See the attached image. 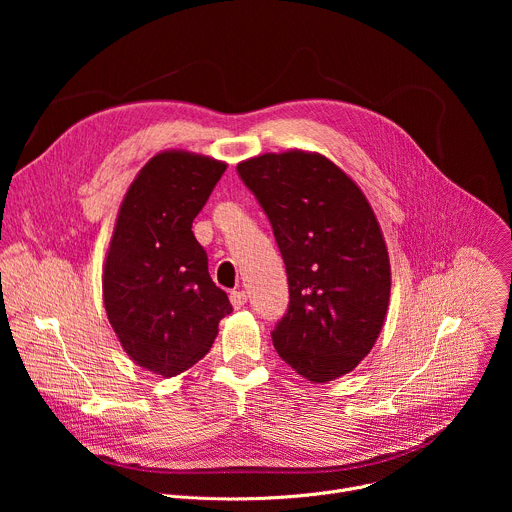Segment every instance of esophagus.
Segmentation results:
<instances>
[{"mask_svg": "<svg viewBox=\"0 0 512 512\" xmlns=\"http://www.w3.org/2000/svg\"><path fill=\"white\" fill-rule=\"evenodd\" d=\"M247 300H249V296H247V291H231V304L239 310V308H243L245 304H247Z\"/></svg>", "mask_w": 512, "mask_h": 512, "instance_id": "1", "label": "esophagus"}]
</instances>
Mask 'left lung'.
I'll use <instances>...</instances> for the list:
<instances>
[{
  "label": "left lung",
  "instance_id": "left-lung-1",
  "mask_svg": "<svg viewBox=\"0 0 512 512\" xmlns=\"http://www.w3.org/2000/svg\"><path fill=\"white\" fill-rule=\"evenodd\" d=\"M237 172L285 263L289 304L271 332L277 354L312 383L350 373L377 342L391 291L371 204L320 154H263Z\"/></svg>",
  "mask_w": 512,
  "mask_h": 512
}]
</instances>
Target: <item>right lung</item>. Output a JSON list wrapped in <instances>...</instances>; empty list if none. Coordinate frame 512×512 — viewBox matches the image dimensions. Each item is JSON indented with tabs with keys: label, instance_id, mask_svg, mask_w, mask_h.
I'll use <instances>...</instances> for the list:
<instances>
[{
	"label": "right lung",
	"instance_id": "1",
	"mask_svg": "<svg viewBox=\"0 0 512 512\" xmlns=\"http://www.w3.org/2000/svg\"><path fill=\"white\" fill-rule=\"evenodd\" d=\"M225 170L223 162L188 152L158 154L119 208L103 271L105 310L131 360L162 377L196 364L218 322L233 312L192 233Z\"/></svg>",
	"mask_w": 512,
	"mask_h": 512
}]
</instances>
